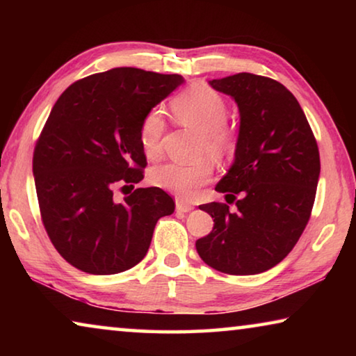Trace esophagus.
Wrapping results in <instances>:
<instances>
[{"mask_svg": "<svg viewBox=\"0 0 356 356\" xmlns=\"http://www.w3.org/2000/svg\"><path fill=\"white\" fill-rule=\"evenodd\" d=\"M176 210H177V212H190V210H193V206L188 202L182 201V200H177L176 201Z\"/></svg>", "mask_w": 356, "mask_h": 356, "instance_id": "34e87169", "label": "esophagus"}]
</instances>
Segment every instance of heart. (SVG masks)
Returning a JSON list of instances; mask_svg holds the SVG:
<instances>
[{
	"label": "heart",
	"instance_id": "b5f03b06",
	"mask_svg": "<svg viewBox=\"0 0 356 356\" xmlns=\"http://www.w3.org/2000/svg\"><path fill=\"white\" fill-rule=\"evenodd\" d=\"M174 119L184 127L200 131L197 155L209 154L222 160L236 147L234 131L226 122L227 105L218 92L207 86H193L180 92L170 104ZM165 120L159 111H149L140 125V143L147 159L156 160L161 155V136ZM213 168L207 159L195 163H166L150 171V182L155 186L190 196L212 179Z\"/></svg>",
	"mask_w": 356,
	"mask_h": 356
}]
</instances>
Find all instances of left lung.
<instances>
[{
  "label": "left lung",
  "mask_w": 356,
  "mask_h": 356,
  "mask_svg": "<svg viewBox=\"0 0 356 356\" xmlns=\"http://www.w3.org/2000/svg\"><path fill=\"white\" fill-rule=\"evenodd\" d=\"M210 86L238 105L236 160L215 190L241 200L234 212L225 202L200 206L213 229L196 240L197 254L221 273L267 272L309 221L321 174L317 141L298 100L276 80L242 72Z\"/></svg>",
  "instance_id": "left-lung-1"
}]
</instances>
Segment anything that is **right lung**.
Listing matches in <instances>:
<instances>
[{
    "mask_svg": "<svg viewBox=\"0 0 356 356\" xmlns=\"http://www.w3.org/2000/svg\"><path fill=\"white\" fill-rule=\"evenodd\" d=\"M184 78L135 67L84 76L59 95L38 138L33 174L40 218L53 246L75 268L114 275L140 264L156 221L176 202L159 186L116 203V188L144 177L143 118Z\"/></svg>",
    "mask_w": 356,
    "mask_h": 356,
    "instance_id": "obj_1",
    "label": "right lung"
}]
</instances>
